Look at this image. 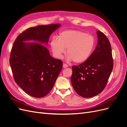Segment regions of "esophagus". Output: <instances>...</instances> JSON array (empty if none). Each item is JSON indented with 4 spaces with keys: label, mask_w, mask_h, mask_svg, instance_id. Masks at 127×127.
<instances>
[{
    "label": "esophagus",
    "mask_w": 127,
    "mask_h": 127,
    "mask_svg": "<svg viewBox=\"0 0 127 127\" xmlns=\"http://www.w3.org/2000/svg\"><path fill=\"white\" fill-rule=\"evenodd\" d=\"M68 67V66L67 64H63V68H67V67Z\"/></svg>",
    "instance_id": "esophagus-1"
}]
</instances>
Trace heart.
<instances>
[{"instance_id": "1", "label": "heart", "mask_w": 127, "mask_h": 127, "mask_svg": "<svg viewBox=\"0 0 127 127\" xmlns=\"http://www.w3.org/2000/svg\"><path fill=\"white\" fill-rule=\"evenodd\" d=\"M95 43L93 35L82 31L67 30L60 32L57 39L52 38L50 47L56 58H62L67 48V60L80 64L85 62L90 57Z\"/></svg>"}]
</instances>
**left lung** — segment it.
Listing matches in <instances>:
<instances>
[{"mask_svg":"<svg viewBox=\"0 0 127 127\" xmlns=\"http://www.w3.org/2000/svg\"><path fill=\"white\" fill-rule=\"evenodd\" d=\"M97 45L85 62L72 67L71 82L75 91L83 97H93L104 89L113 67L112 49L109 39L97 31Z\"/></svg>","mask_w":127,"mask_h":127,"instance_id":"obj_1","label":"left lung"}]
</instances>
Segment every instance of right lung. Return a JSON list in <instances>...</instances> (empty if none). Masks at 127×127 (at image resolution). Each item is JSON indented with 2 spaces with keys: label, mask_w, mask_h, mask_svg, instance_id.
<instances>
[{
  "label": "right lung",
  "mask_w": 127,
  "mask_h": 127,
  "mask_svg": "<svg viewBox=\"0 0 127 127\" xmlns=\"http://www.w3.org/2000/svg\"><path fill=\"white\" fill-rule=\"evenodd\" d=\"M60 24L37 25L19 35L11 50L9 64L15 82L27 94L34 97L47 95L63 68V61L53 58L43 45ZM34 42L25 43L24 41Z\"/></svg>",
  "instance_id": "add662e5"
}]
</instances>
